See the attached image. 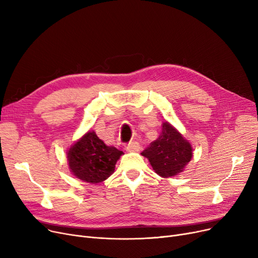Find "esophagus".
<instances>
[{"label": "esophagus", "mask_w": 258, "mask_h": 258, "mask_svg": "<svg viewBox=\"0 0 258 258\" xmlns=\"http://www.w3.org/2000/svg\"><path fill=\"white\" fill-rule=\"evenodd\" d=\"M140 150V145L138 142H131L128 143L126 146H125V151L128 152V153H136V152H139Z\"/></svg>", "instance_id": "34e87169"}]
</instances>
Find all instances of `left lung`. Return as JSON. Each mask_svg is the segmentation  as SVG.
Masks as SVG:
<instances>
[{"instance_id": "8db88e82", "label": "left lung", "mask_w": 258, "mask_h": 258, "mask_svg": "<svg viewBox=\"0 0 258 258\" xmlns=\"http://www.w3.org/2000/svg\"><path fill=\"white\" fill-rule=\"evenodd\" d=\"M141 155L148 159L160 177L170 178L185 169L192 158V146L169 122H163L159 138Z\"/></svg>"}]
</instances>
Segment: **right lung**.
Wrapping results in <instances>:
<instances>
[{
    "label": "right lung",
    "mask_w": 258,
    "mask_h": 258,
    "mask_svg": "<svg viewBox=\"0 0 258 258\" xmlns=\"http://www.w3.org/2000/svg\"><path fill=\"white\" fill-rule=\"evenodd\" d=\"M123 152L106 145L94 131L87 132L67 151L70 171L77 179L92 184L105 181L115 171Z\"/></svg>",
    "instance_id": "add662e5"
}]
</instances>
